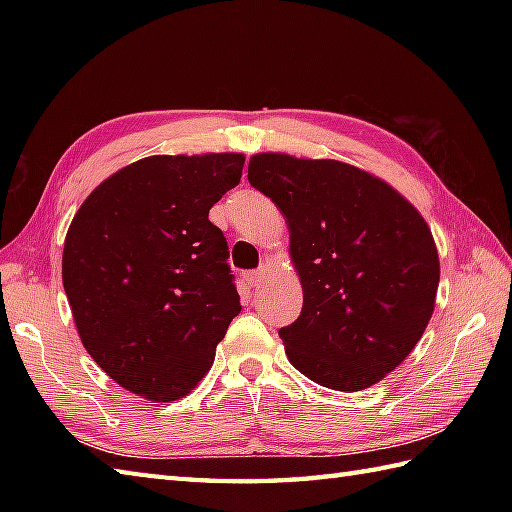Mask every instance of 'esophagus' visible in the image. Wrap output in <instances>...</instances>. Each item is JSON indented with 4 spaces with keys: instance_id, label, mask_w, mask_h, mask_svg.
I'll use <instances>...</instances> for the list:
<instances>
[{
    "instance_id": "esophagus-1",
    "label": "esophagus",
    "mask_w": 512,
    "mask_h": 512,
    "mask_svg": "<svg viewBox=\"0 0 512 512\" xmlns=\"http://www.w3.org/2000/svg\"><path fill=\"white\" fill-rule=\"evenodd\" d=\"M264 277H266V268H257V270H250V273H246V275H244V279H246V284H248L250 288H257V286H262V281H264Z\"/></svg>"
}]
</instances>
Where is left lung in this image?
Instances as JSON below:
<instances>
[{
  "instance_id": "obj_1",
  "label": "left lung",
  "mask_w": 512,
  "mask_h": 512,
  "mask_svg": "<svg viewBox=\"0 0 512 512\" xmlns=\"http://www.w3.org/2000/svg\"><path fill=\"white\" fill-rule=\"evenodd\" d=\"M248 182L286 215L301 277L299 319L279 330L288 361L336 391L378 383L433 314L440 262L427 222L387 182L339 160L257 154Z\"/></svg>"
}]
</instances>
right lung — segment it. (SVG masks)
I'll return each instance as SVG.
<instances>
[{"label":"right lung","instance_id":"right-lung-1","mask_svg":"<svg viewBox=\"0 0 512 512\" xmlns=\"http://www.w3.org/2000/svg\"><path fill=\"white\" fill-rule=\"evenodd\" d=\"M242 154L149 156L96 187L65 235L63 288L85 350L147 400L187 396L242 306L211 206Z\"/></svg>","mask_w":512,"mask_h":512}]
</instances>
